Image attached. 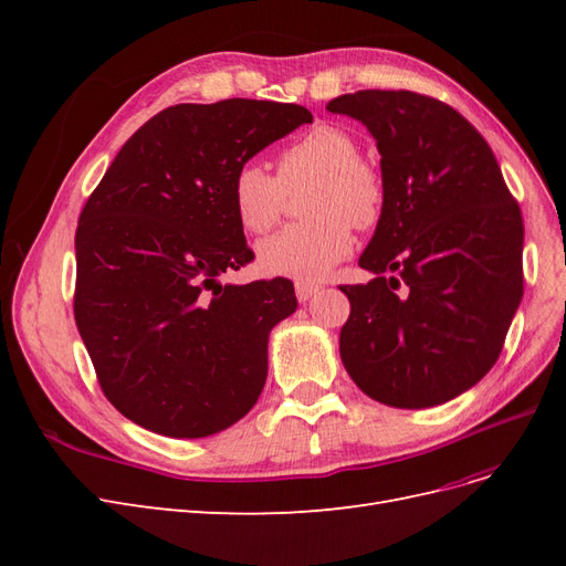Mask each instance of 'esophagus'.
<instances>
[{"label":"esophagus","mask_w":566,"mask_h":566,"mask_svg":"<svg viewBox=\"0 0 566 566\" xmlns=\"http://www.w3.org/2000/svg\"><path fill=\"white\" fill-rule=\"evenodd\" d=\"M318 290H321L318 283H306V281L295 283V295L300 302H310L318 293Z\"/></svg>","instance_id":"34e87169"}]
</instances>
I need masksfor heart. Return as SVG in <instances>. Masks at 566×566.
Listing matches in <instances>:
<instances>
[{"label":"heart","mask_w":566,"mask_h":566,"mask_svg":"<svg viewBox=\"0 0 566 566\" xmlns=\"http://www.w3.org/2000/svg\"><path fill=\"white\" fill-rule=\"evenodd\" d=\"M300 224L285 227L256 248L262 271L271 276L321 281L347 260L352 227L380 224L387 179L373 160L358 156L354 136L339 125L318 123L279 153L276 175L260 163H243L231 181L233 214L243 231L262 235L281 219L287 196L303 191Z\"/></svg>","instance_id":"b5f03b06"}]
</instances>
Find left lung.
Listing matches in <instances>:
<instances>
[{"label": "left lung", "instance_id": "1", "mask_svg": "<svg viewBox=\"0 0 566 566\" xmlns=\"http://www.w3.org/2000/svg\"><path fill=\"white\" fill-rule=\"evenodd\" d=\"M378 142L385 214L339 285L352 312L339 356L370 399L394 408L447 403L499 361L524 293V221L493 150L465 117L408 90L333 98Z\"/></svg>", "mask_w": 566, "mask_h": 566}]
</instances>
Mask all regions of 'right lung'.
<instances>
[{
  "label": "right lung",
  "mask_w": 566,
  "mask_h": 566,
  "mask_svg": "<svg viewBox=\"0 0 566 566\" xmlns=\"http://www.w3.org/2000/svg\"><path fill=\"white\" fill-rule=\"evenodd\" d=\"M312 113L227 98L153 115L119 148L75 231V323L106 399L175 439L227 430L260 399L266 339L297 310L287 279L221 285L254 260L231 181Z\"/></svg>",
  "instance_id": "add662e5"
}]
</instances>
